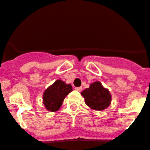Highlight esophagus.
I'll return each mask as SVG.
<instances>
[{
  "label": "esophagus",
  "mask_w": 150,
  "mask_h": 150,
  "mask_svg": "<svg viewBox=\"0 0 150 150\" xmlns=\"http://www.w3.org/2000/svg\"><path fill=\"white\" fill-rule=\"evenodd\" d=\"M75 89H76L77 91H78V92H81V91L82 90V87L81 86H79V87H75Z\"/></svg>",
  "instance_id": "esophagus-1"
}]
</instances>
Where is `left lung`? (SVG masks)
Masks as SVG:
<instances>
[{
	"label": "left lung",
	"mask_w": 150,
	"mask_h": 150,
	"mask_svg": "<svg viewBox=\"0 0 150 150\" xmlns=\"http://www.w3.org/2000/svg\"><path fill=\"white\" fill-rule=\"evenodd\" d=\"M81 96L84 98L86 104L92 110L101 111L111 103L112 96L110 91L99 81L91 83L89 88L81 92Z\"/></svg>",
	"instance_id": "obj_1"
}]
</instances>
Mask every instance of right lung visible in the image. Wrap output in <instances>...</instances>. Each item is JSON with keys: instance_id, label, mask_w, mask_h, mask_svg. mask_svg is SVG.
Wrapping results in <instances>:
<instances>
[{"instance_id": "obj_1", "label": "right lung", "mask_w": 150, "mask_h": 150, "mask_svg": "<svg viewBox=\"0 0 150 150\" xmlns=\"http://www.w3.org/2000/svg\"><path fill=\"white\" fill-rule=\"evenodd\" d=\"M72 91L71 84H67L61 80H57L43 92V103L45 108L50 112L58 111L66 96Z\"/></svg>"}]
</instances>
